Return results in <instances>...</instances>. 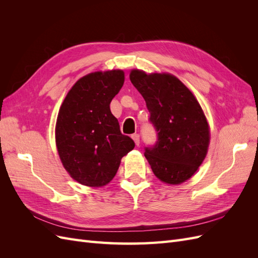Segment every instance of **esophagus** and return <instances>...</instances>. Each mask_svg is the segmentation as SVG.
Listing matches in <instances>:
<instances>
[{"mask_svg":"<svg viewBox=\"0 0 258 258\" xmlns=\"http://www.w3.org/2000/svg\"><path fill=\"white\" fill-rule=\"evenodd\" d=\"M131 138H132V140H134V141H135L136 145L139 146V144H140V136H139L138 134H135V135L131 136Z\"/></svg>","mask_w":258,"mask_h":258,"instance_id":"esophagus-1","label":"esophagus"}]
</instances>
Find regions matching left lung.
I'll return each mask as SVG.
<instances>
[{"label": "left lung", "instance_id": "1", "mask_svg": "<svg viewBox=\"0 0 258 258\" xmlns=\"http://www.w3.org/2000/svg\"><path fill=\"white\" fill-rule=\"evenodd\" d=\"M130 81L144 98L158 142L145 157L162 183L178 185L189 179L204 162L210 126L194 93L176 76L134 69Z\"/></svg>", "mask_w": 258, "mask_h": 258}]
</instances>
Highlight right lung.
I'll use <instances>...</instances> for the list:
<instances>
[{
    "instance_id": "right-lung-1",
    "label": "right lung",
    "mask_w": 258,
    "mask_h": 258,
    "mask_svg": "<svg viewBox=\"0 0 258 258\" xmlns=\"http://www.w3.org/2000/svg\"><path fill=\"white\" fill-rule=\"evenodd\" d=\"M124 82L122 70L83 76L69 90L56 121L54 138L62 166L76 182L88 187L110 183L121 158L135 142L121 135L110 104Z\"/></svg>"
}]
</instances>
